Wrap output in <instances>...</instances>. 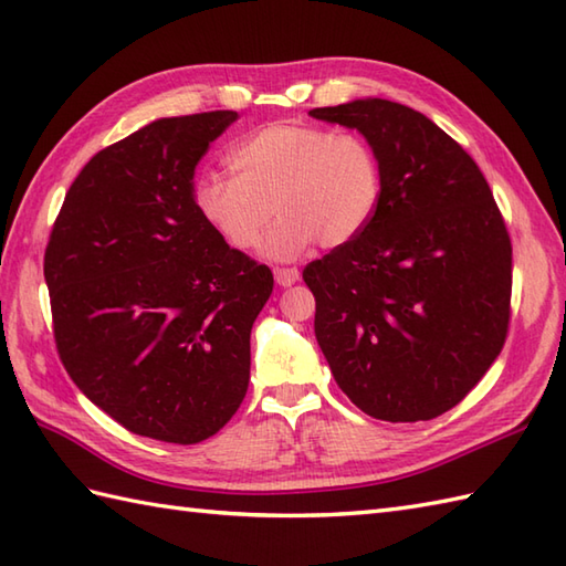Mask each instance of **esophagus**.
<instances>
[{
    "label": "esophagus",
    "mask_w": 566,
    "mask_h": 566,
    "mask_svg": "<svg viewBox=\"0 0 566 566\" xmlns=\"http://www.w3.org/2000/svg\"><path fill=\"white\" fill-rule=\"evenodd\" d=\"M298 276H302V272H298L296 268H274V280L280 286L296 284Z\"/></svg>",
    "instance_id": "esophagus-1"
}]
</instances>
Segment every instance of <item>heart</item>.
<instances>
[{
    "label": "heart",
    "mask_w": 566,
    "mask_h": 566,
    "mask_svg": "<svg viewBox=\"0 0 566 566\" xmlns=\"http://www.w3.org/2000/svg\"><path fill=\"white\" fill-rule=\"evenodd\" d=\"M233 175L207 172L191 187L197 213L226 245L252 250L280 216L264 255L292 260L316 243H350L381 199V163L359 134L308 124H270L228 153Z\"/></svg>",
    "instance_id": "b5f03b06"
}]
</instances>
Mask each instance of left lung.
Segmentation results:
<instances>
[{
    "mask_svg": "<svg viewBox=\"0 0 566 566\" xmlns=\"http://www.w3.org/2000/svg\"><path fill=\"white\" fill-rule=\"evenodd\" d=\"M308 114L357 128L381 163L365 231L304 270L316 340L359 411L438 418L506 343L513 248L494 195L460 143L411 106L369 97Z\"/></svg>",
    "mask_w": 566,
    "mask_h": 566,
    "instance_id": "1",
    "label": "left lung"
}]
</instances>
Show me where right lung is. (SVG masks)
<instances>
[{
    "label": "right lung",
    "mask_w": 566,
    "mask_h": 566,
    "mask_svg": "<svg viewBox=\"0 0 566 566\" xmlns=\"http://www.w3.org/2000/svg\"><path fill=\"white\" fill-rule=\"evenodd\" d=\"M235 118H158L99 150L48 240L57 355L94 406L143 438L201 442L245 399L250 331L274 280L191 201L199 160Z\"/></svg>",
    "instance_id": "obj_1"
}]
</instances>
